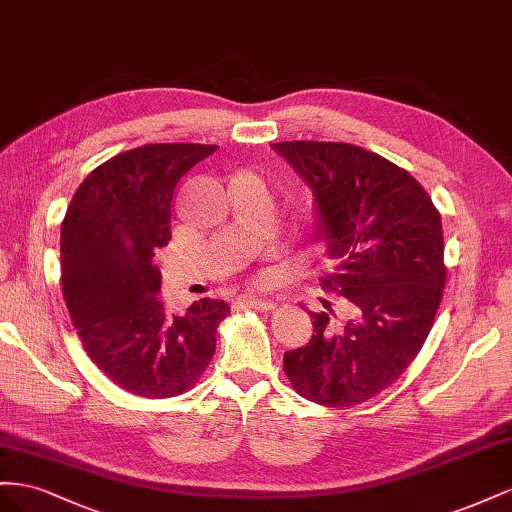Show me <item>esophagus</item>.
<instances>
[{"instance_id":"1","label":"esophagus","mask_w":512,"mask_h":512,"mask_svg":"<svg viewBox=\"0 0 512 512\" xmlns=\"http://www.w3.org/2000/svg\"><path fill=\"white\" fill-rule=\"evenodd\" d=\"M242 302L246 306H253L257 311H272L276 309V302L270 298H257V296H242Z\"/></svg>"}]
</instances>
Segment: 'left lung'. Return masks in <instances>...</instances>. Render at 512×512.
Instances as JSON below:
<instances>
[{"label": "left lung", "instance_id": "1", "mask_svg": "<svg viewBox=\"0 0 512 512\" xmlns=\"http://www.w3.org/2000/svg\"><path fill=\"white\" fill-rule=\"evenodd\" d=\"M272 148L311 186L317 236L334 272L321 279L343 309L311 313L313 337L283 356L300 397L352 407L397 382L418 356L446 283L442 216L425 188L352 143L283 141Z\"/></svg>", "mask_w": 512, "mask_h": 512}]
</instances>
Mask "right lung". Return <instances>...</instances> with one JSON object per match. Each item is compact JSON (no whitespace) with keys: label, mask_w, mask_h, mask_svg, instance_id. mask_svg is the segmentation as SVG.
Here are the masks:
<instances>
[{"label":"right lung","mask_w":512,"mask_h":512,"mask_svg":"<svg viewBox=\"0 0 512 512\" xmlns=\"http://www.w3.org/2000/svg\"><path fill=\"white\" fill-rule=\"evenodd\" d=\"M218 145L148 143L96 167L62 223V291L87 356L113 384L145 399L191 390L216 352L223 300L171 315L158 298L156 248L171 240L182 175Z\"/></svg>","instance_id":"obj_1"}]
</instances>
